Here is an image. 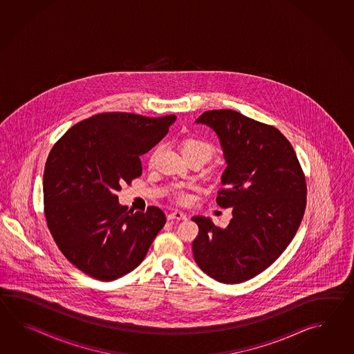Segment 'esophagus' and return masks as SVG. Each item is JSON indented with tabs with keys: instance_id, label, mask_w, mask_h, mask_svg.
I'll use <instances>...</instances> for the list:
<instances>
[{
	"instance_id": "obj_1",
	"label": "esophagus",
	"mask_w": 354,
	"mask_h": 354,
	"mask_svg": "<svg viewBox=\"0 0 354 354\" xmlns=\"http://www.w3.org/2000/svg\"><path fill=\"white\" fill-rule=\"evenodd\" d=\"M186 218H187L186 214H183L182 211L178 210L172 211V212H169V214L167 215L168 220H174V218H176V220H185Z\"/></svg>"
}]
</instances>
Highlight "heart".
I'll list each match as a JSON object with an SVG mask.
<instances>
[{
	"label": "heart",
	"instance_id": "heart-1",
	"mask_svg": "<svg viewBox=\"0 0 354 354\" xmlns=\"http://www.w3.org/2000/svg\"><path fill=\"white\" fill-rule=\"evenodd\" d=\"M158 149L159 148H157L156 151L151 153V163H153V160L156 158V154H157ZM182 151H183V156L198 154V156H203L206 160H209L214 154V147L210 143L201 140V139L191 138V139H187L182 145ZM174 195L180 203H188L189 201V194L185 187L178 186V187L174 188Z\"/></svg>",
	"mask_w": 354,
	"mask_h": 354
}]
</instances>
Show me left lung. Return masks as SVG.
I'll use <instances>...</instances> for the list:
<instances>
[{
  "mask_svg": "<svg viewBox=\"0 0 354 354\" xmlns=\"http://www.w3.org/2000/svg\"><path fill=\"white\" fill-rule=\"evenodd\" d=\"M220 139L226 167L216 203L232 207L225 229L194 216L197 266L211 279L241 283L256 277L294 239L306 207V180L291 143L279 129L234 110H212L196 120Z\"/></svg>",
  "mask_w": 354,
  "mask_h": 354,
  "instance_id": "obj_1",
  "label": "left lung"
}]
</instances>
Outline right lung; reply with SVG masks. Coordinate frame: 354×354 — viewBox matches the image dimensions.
I'll list each match as a JSON object with an SVG mask.
<instances>
[{"label": "right lung", "mask_w": 354, "mask_h": 354, "mask_svg": "<svg viewBox=\"0 0 354 354\" xmlns=\"http://www.w3.org/2000/svg\"><path fill=\"white\" fill-rule=\"evenodd\" d=\"M174 115L102 113L80 121L54 144L43 177L46 225L63 256L92 279L136 270L166 215L121 206V185L142 176L140 156L167 136Z\"/></svg>", "instance_id": "obj_1"}]
</instances>
